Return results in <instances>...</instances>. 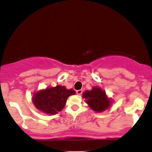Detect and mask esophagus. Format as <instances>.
I'll return each mask as SVG.
<instances>
[{"label": "esophagus", "mask_w": 152, "mask_h": 152, "mask_svg": "<svg viewBox=\"0 0 152 152\" xmlns=\"http://www.w3.org/2000/svg\"><path fill=\"white\" fill-rule=\"evenodd\" d=\"M76 93H77V94L81 95L82 93V89H79V90H77L76 91Z\"/></svg>", "instance_id": "1"}]
</instances>
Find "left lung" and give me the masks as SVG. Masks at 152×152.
<instances>
[{
  "instance_id": "1",
  "label": "left lung",
  "mask_w": 152,
  "mask_h": 152,
  "mask_svg": "<svg viewBox=\"0 0 152 152\" xmlns=\"http://www.w3.org/2000/svg\"><path fill=\"white\" fill-rule=\"evenodd\" d=\"M82 97L89 107L97 113L104 111L109 108L113 104V100L107 96L104 89L99 87H94L91 90H86L82 94Z\"/></svg>"
}]
</instances>
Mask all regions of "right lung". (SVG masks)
Segmentation results:
<instances>
[{
  "label": "right lung",
  "instance_id": "add662e5",
  "mask_svg": "<svg viewBox=\"0 0 152 152\" xmlns=\"http://www.w3.org/2000/svg\"><path fill=\"white\" fill-rule=\"evenodd\" d=\"M74 94L75 91L72 89H67L65 86L57 85L34 93L32 102L40 111L48 115H55L63 109L67 98Z\"/></svg>",
  "mask_w": 152,
  "mask_h": 152
}]
</instances>
